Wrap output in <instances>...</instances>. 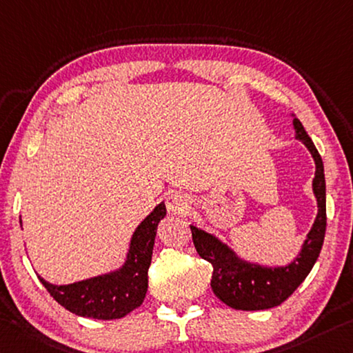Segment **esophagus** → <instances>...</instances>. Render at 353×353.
Returning a JSON list of instances; mask_svg holds the SVG:
<instances>
[{"mask_svg": "<svg viewBox=\"0 0 353 353\" xmlns=\"http://www.w3.org/2000/svg\"><path fill=\"white\" fill-rule=\"evenodd\" d=\"M166 207L170 214L181 215L190 209V196L183 192H172L168 194Z\"/></svg>", "mask_w": 353, "mask_h": 353, "instance_id": "34e87169", "label": "esophagus"}]
</instances>
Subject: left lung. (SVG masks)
<instances>
[{"instance_id": "left-lung-1", "label": "left lung", "mask_w": 353, "mask_h": 353, "mask_svg": "<svg viewBox=\"0 0 353 353\" xmlns=\"http://www.w3.org/2000/svg\"><path fill=\"white\" fill-rule=\"evenodd\" d=\"M294 117L295 138L305 144L316 163L312 192L317 201V215L311 231L301 245L297 257L288 265L265 267L248 262L240 257L236 251L223 243L214 234H209L196 226L192 228V237L198 254L210 262L214 267L210 286L214 294L223 303L242 311H259L281 305L294 294L307 273L314 267L321 254L323 237L327 228V198H325V174L323 163L314 143L307 137L301 122Z\"/></svg>"}]
</instances>
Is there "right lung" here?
Instances as JSON below:
<instances>
[{
	"mask_svg": "<svg viewBox=\"0 0 353 353\" xmlns=\"http://www.w3.org/2000/svg\"><path fill=\"white\" fill-rule=\"evenodd\" d=\"M165 215V203H160L139 223L132 236L125 262L117 270L61 286L46 281L42 276L39 279L61 306L77 316L99 321L127 316L146 297L157 226Z\"/></svg>",
	"mask_w": 353,
	"mask_h": 353,
	"instance_id": "obj_1",
	"label": "right lung"
}]
</instances>
